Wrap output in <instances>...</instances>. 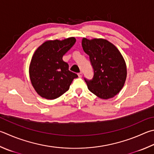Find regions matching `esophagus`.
<instances>
[{"label":"esophagus","mask_w":154,"mask_h":154,"mask_svg":"<svg viewBox=\"0 0 154 154\" xmlns=\"http://www.w3.org/2000/svg\"><path fill=\"white\" fill-rule=\"evenodd\" d=\"M78 76H79V77H82V76H83V73L82 72H79V73H78Z\"/></svg>","instance_id":"obj_1"}]
</instances>
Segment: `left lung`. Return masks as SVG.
<instances>
[{
    "label": "left lung",
    "mask_w": 154,
    "mask_h": 154,
    "mask_svg": "<svg viewBox=\"0 0 154 154\" xmlns=\"http://www.w3.org/2000/svg\"><path fill=\"white\" fill-rule=\"evenodd\" d=\"M82 44L94 70L91 79L84 78L89 90L102 99L115 96L121 90L127 77V66L121 52L104 39L83 38Z\"/></svg>",
    "instance_id": "left-lung-1"
}]
</instances>
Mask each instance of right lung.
<instances>
[{"label":"right lung","instance_id":"1","mask_svg":"<svg viewBox=\"0 0 154 154\" xmlns=\"http://www.w3.org/2000/svg\"><path fill=\"white\" fill-rule=\"evenodd\" d=\"M76 39L50 40L42 44L33 54L29 66L32 85L40 96L53 100L65 93L78 75L70 71L63 60L65 53L74 45Z\"/></svg>","mask_w":154,"mask_h":154}]
</instances>
